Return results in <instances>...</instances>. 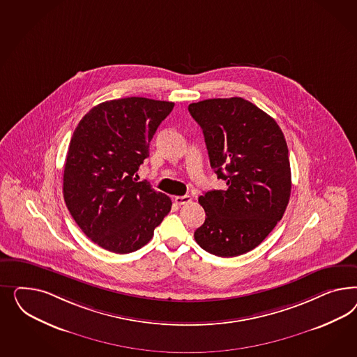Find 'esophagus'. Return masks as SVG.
<instances>
[{
  "mask_svg": "<svg viewBox=\"0 0 357 357\" xmlns=\"http://www.w3.org/2000/svg\"><path fill=\"white\" fill-rule=\"evenodd\" d=\"M192 200V197L190 195H184V196H175L174 197V202L178 204V206H184L187 203H190Z\"/></svg>",
  "mask_w": 357,
  "mask_h": 357,
  "instance_id": "esophagus-1",
  "label": "esophagus"
}]
</instances>
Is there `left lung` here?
<instances>
[{
  "label": "left lung",
  "mask_w": 357,
  "mask_h": 357,
  "mask_svg": "<svg viewBox=\"0 0 357 357\" xmlns=\"http://www.w3.org/2000/svg\"><path fill=\"white\" fill-rule=\"evenodd\" d=\"M188 111L203 130L212 169L227 183L199 197L206 221L195 241L217 257L242 255L264 241L288 206L287 141L275 119L243 98L206 99Z\"/></svg>",
  "instance_id": "8db88e82"
}]
</instances>
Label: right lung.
Listing matches in <instances>:
<instances>
[{"label":"right lung","instance_id":"right-lung-1","mask_svg":"<svg viewBox=\"0 0 357 357\" xmlns=\"http://www.w3.org/2000/svg\"><path fill=\"white\" fill-rule=\"evenodd\" d=\"M173 107V102L149 98L107 100L91 108L73 132L65 161V204L102 249H141L170 212L172 199L135 175Z\"/></svg>","mask_w":357,"mask_h":357}]
</instances>
